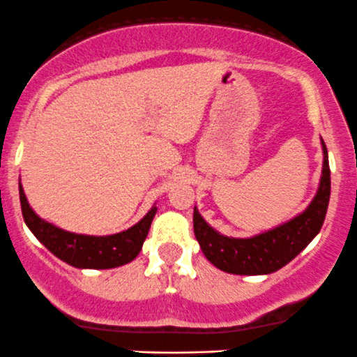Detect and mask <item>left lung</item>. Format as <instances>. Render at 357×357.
I'll return each instance as SVG.
<instances>
[{
  "label": "left lung",
  "mask_w": 357,
  "mask_h": 357,
  "mask_svg": "<svg viewBox=\"0 0 357 357\" xmlns=\"http://www.w3.org/2000/svg\"><path fill=\"white\" fill-rule=\"evenodd\" d=\"M324 165L317 194L302 214L253 238H227L204 221L194 207V232L206 258L232 275H268L290 263L319 234L331 197L329 155L322 139Z\"/></svg>",
  "instance_id": "obj_1"
}]
</instances>
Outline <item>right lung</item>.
I'll return each mask as SVG.
<instances>
[{"label":"right lung","instance_id":"obj_1","mask_svg":"<svg viewBox=\"0 0 357 357\" xmlns=\"http://www.w3.org/2000/svg\"><path fill=\"white\" fill-rule=\"evenodd\" d=\"M20 202L23 219L28 229L35 234L50 253L75 268H94L107 270L133 261L142 251L151 221L157 214V207H151L148 214L130 229L111 236H86L63 231L54 224L43 221L30 207L20 182Z\"/></svg>","mask_w":357,"mask_h":357}]
</instances>
